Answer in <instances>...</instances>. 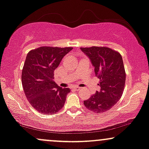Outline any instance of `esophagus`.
<instances>
[{
	"mask_svg": "<svg viewBox=\"0 0 149 149\" xmlns=\"http://www.w3.org/2000/svg\"><path fill=\"white\" fill-rule=\"evenodd\" d=\"M73 89L76 90V91H80V90H81V88H79V87H74V88H73Z\"/></svg>",
	"mask_w": 149,
	"mask_h": 149,
	"instance_id": "obj_1",
	"label": "esophagus"
}]
</instances>
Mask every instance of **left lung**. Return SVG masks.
I'll use <instances>...</instances> for the list:
<instances>
[{
  "label": "left lung",
  "instance_id": "obj_1",
  "mask_svg": "<svg viewBox=\"0 0 149 149\" xmlns=\"http://www.w3.org/2000/svg\"><path fill=\"white\" fill-rule=\"evenodd\" d=\"M95 67L100 91L83 101L85 107L97 113L107 111L120 100L125 86L123 60L117 51L106 47H81Z\"/></svg>",
  "mask_w": 149,
  "mask_h": 149
}]
</instances>
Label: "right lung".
Returning a JSON list of instances; mask_svg holds the SVG:
<instances>
[{
	"label": "right lung",
	"instance_id": "obj_1",
	"mask_svg": "<svg viewBox=\"0 0 149 149\" xmlns=\"http://www.w3.org/2000/svg\"><path fill=\"white\" fill-rule=\"evenodd\" d=\"M72 47H41L29 51L22 71V84L29 104L40 113L54 114L64 105L68 88L54 81V71Z\"/></svg>",
	"mask_w": 149,
	"mask_h": 149
}]
</instances>
